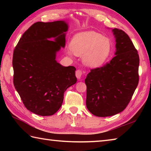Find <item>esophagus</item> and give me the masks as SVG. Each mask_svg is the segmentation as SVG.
Returning <instances> with one entry per match:
<instances>
[{"label":"esophagus","instance_id":"34e87169","mask_svg":"<svg viewBox=\"0 0 151 151\" xmlns=\"http://www.w3.org/2000/svg\"><path fill=\"white\" fill-rule=\"evenodd\" d=\"M75 75H76V78H77L78 79H81L82 75H83V72H82V70H80V69H78L76 71Z\"/></svg>","mask_w":151,"mask_h":151}]
</instances>
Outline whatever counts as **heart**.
Returning <instances> with one entry per match:
<instances>
[{
	"instance_id": "obj_1",
	"label": "heart",
	"mask_w": 151,
	"mask_h": 151,
	"mask_svg": "<svg viewBox=\"0 0 151 151\" xmlns=\"http://www.w3.org/2000/svg\"><path fill=\"white\" fill-rule=\"evenodd\" d=\"M69 55H84L86 65L97 67L105 62L112 51L109 39L95 31H85L76 34L70 42Z\"/></svg>"
}]
</instances>
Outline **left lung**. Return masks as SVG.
Wrapping results in <instances>:
<instances>
[{
	"instance_id": "1",
	"label": "left lung",
	"mask_w": 151,
	"mask_h": 151,
	"mask_svg": "<svg viewBox=\"0 0 151 151\" xmlns=\"http://www.w3.org/2000/svg\"><path fill=\"white\" fill-rule=\"evenodd\" d=\"M115 56L101 67L91 69L86 78V107L96 116H112L129 104L139 84V56L126 32L112 29Z\"/></svg>"
}]
</instances>
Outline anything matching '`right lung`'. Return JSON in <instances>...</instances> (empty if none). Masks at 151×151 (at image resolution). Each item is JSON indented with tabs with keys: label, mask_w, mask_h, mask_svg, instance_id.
Segmentation results:
<instances>
[{
	"label": "right lung",
	"mask_w": 151,
	"mask_h": 151,
	"mask_svg": "<svg viewBox=\"0 0 151 151\" xmlns=\"http://www.w3.org/2000/svg\"><path fill=\"white\" fill-rule=\"evenodd\" d=\"M67 30L68 24L63 20L35 22L14 50V86L24 106L38 115L57 112L64 93L77 81L75 66H63L56 60L57 52L65 46Z\"/></svg>",
	"instance_id": "add662e5"
}]
</instances>
